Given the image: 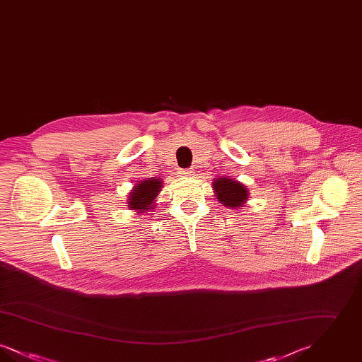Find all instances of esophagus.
I'll return each mask as SVG.
<instances>
[{"label": "esophagus", "instance_id": "obj_1", "mask_svg": "<svg viewBox=\"0 0 362 362\" xmlns=\"http://www.w3.org/2000/svg\"><path fill=\"white\" fill-rule=\"evenodd\" d=\"M180 176H182V177H189V176H192V170H182V171H180Z\"/></svg>", "mask_w": 362, "mask_h": 362}]
</instances>
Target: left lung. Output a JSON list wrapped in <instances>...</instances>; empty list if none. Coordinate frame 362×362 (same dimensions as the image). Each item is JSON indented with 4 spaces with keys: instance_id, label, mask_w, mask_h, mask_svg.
<instances>
[{
    "instance_id": "left-lung-1",
    "label": "left lung",
    "mask_w": 362,
    "mask_h": 362,
    "mask_svg": "<svg viewBox=\"0 0 362 362\" xmlns=\"http://www.w3.org/2000/svg\"><path fill=\"white\" fill-rule=\"evenodd\" d=\"M213 189L223 206L229 209L244 206L248 199V189L245 186L230 177H217L213 182Z\"/></svg>"
}]
</instances>
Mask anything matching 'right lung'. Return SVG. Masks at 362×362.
<instances>
[{
    "label": "right lung",
    "mask_w": 362,
    "mask_h": 362,
    "mask_svg": "<svg viewBox=\"0 0 362 362\" xmlns=\"http://www.w3.org/2000/svg\"><path fill=\"white\" fill-rule=\"evenodd\" d=\"M161 187H163V182L160 177L158 179L149 177V179L141 180L132 189L127 201V206L132 210H137L139 213L153 209L156 197L161 191Z\"/></svg>",
    "instance_id": "add662e5"
}]
</instances>
